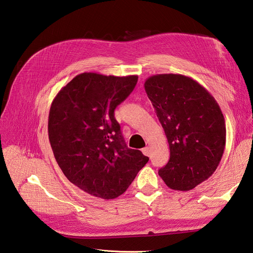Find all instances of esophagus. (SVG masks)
I'll return each mask as SVG.
<instances>
[{"label":"esophagus","mask_w":253,"mask_h":253,"mask_svg":"<svg viewBox=\"0 0 253 253\" xmlns=\"http://www.w3.org/2000/svg\"><path fill=\"white\" fill-rule=\"evenodd\" d=\"M141 151H142V153H143V154H144L145 156H149V155H150V152H151V151H150V148H149V147L143 148Z\"/></svg>","instance_id":"obj_1"}]
</instances>
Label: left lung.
<instances>
[{
	"mask_svg": "<svg viewBox=\"0 0 253 253\" xmlns=\"http://www.w3.org/2000/svg\"><path fill=\"white\" fill-rule=\"evenodd\" d=\"M144 88L170 148L160 177L171 189H193L214 173L224 154L226 124L219 105L197 81L179 74L151 76Z\"/></svg>",
	"mask_w": 253,
	"mask_h": 253,
	"instance_id": "left-lung-1",
	"label": "left lung"
}]
</instances>
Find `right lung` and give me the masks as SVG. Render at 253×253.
Instances as JSON below:
<instances>
[{"label": "right lung", "mask_w": 253, "mask_h": 253, "mask_svg": "<svg viewBox=\"0 0 253 253\" xmlns=\"http://www.w3.org/2000/svg\"><path fill=\"white\" fill-rule=\"evenodd\" d=\"M138 76L82 73L60 89L48 116L53 155L66 178L90 195L125 193L149 157L128 149L114 111L132 93Z\"/></svg>", "instance_id": "add662e5"}]
</instances>
